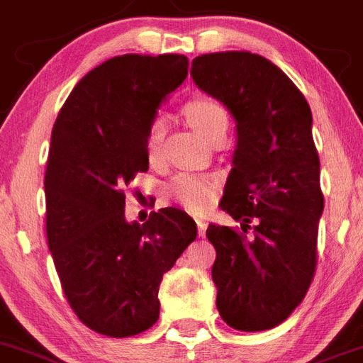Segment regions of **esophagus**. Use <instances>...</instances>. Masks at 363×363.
I'll list each match as a JSON object with an SVG mask.
<instances>
[{
  "instance_id": "esophagus-1",
  "label": "esophagus",
  "mask_w": 363,
  "mask_h": 363,
  "mask_svg": "<svg viewBox=\"0 0 363 363\" xmlns=\"http://www.w3.org/2000/svg\"><path fill=\"white\" fill-rule=\"evenodd\" d=\"M197 231H199V237H204L206 235V222L204 220H197Z\"/></svg>"
}]
</instances>
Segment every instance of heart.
Here are the masks:
<instances>
[{
    "label": "heart",
    "instance_id": "heart-1",
    "mask_svg": "<svg viewBox=\"0 0 363 363\" xmlns=\"http://www.w3.org/2000/svg\"><path fill=\"white\" fill-rule=\"evenodd\" d=\"M182 116L188 125L206 141L215 143L226 135L230 117L220 103L210 97H194L182 106ZM162 139H164V121L155 119L148 126L145 139V153L150 164H157L161 159ZM217 182L206 177L179 175L169 184V194L175 201L191 213H204L213 202Z\"/></svg>",
    "mask_w": 363,
    "mask_h": 363
}]
</instances>
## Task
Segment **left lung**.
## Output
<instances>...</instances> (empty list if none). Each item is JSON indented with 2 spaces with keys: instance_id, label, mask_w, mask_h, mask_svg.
Instances as JSON below:
<instances>
[{
  "instance_id": "8db88e82",
  "label": "left lung",
  "mask_w": 363,
  "mask_h": 363,
  "mask_svg": "<svg viewBox=\"0 0 363 363\" xmlns=\"http://www.w3.org/2000/svg\"><path fill=\"white\" fill-rule=\"evenodd\" d=\"M191 76L237 121L233 169L218 206L242 231L206 230L217 251V309L238 331L273 329L303 300L318 259L324 194L311 108L277 65L246 50L197 55Z\"/></svg>"
}]
</instances>
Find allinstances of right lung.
I'll return each mask as SVG.
<instances>
[{"label":"right lung","mask_w":363,"mask_h":363,"mask_svg":"<svg viewBox=\"0 0 363 363\" xmlns=\"http://www.w3.org/2000/svg\"><path fill=\"white\" fill-rule=\"evenodd\" d=\"M188 65L179 54L116 55L76 84L52 128L48 247L72 311L99 335L152 328L162 275L197 237L177 208L152 211L143 226L125 218V188L148 169V126Z\"/></svg>","instance_id":"obj_1"}]
</instances>
